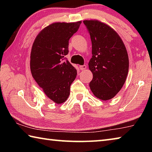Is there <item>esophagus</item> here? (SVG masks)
<instances>
[{
	"instance_id": "esophagus-1",
	"label": "esophagus",
	"mask_w": 152,
	"mask_h": 152,
	"mask_svg": "<svg viewBox=\"0 0 152 152\" xmlns=\"http://www.w3.org/2000/svg\"><path fill=\"white\" fill-rule=\"evenodd\" d=\"M87 68V66L86 65H83V66H80V69L81 70H85Z\"/></svg>"
}]
</instances>
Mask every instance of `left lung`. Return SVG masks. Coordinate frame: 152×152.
I'll list each match as a JSON object with an SVG mask.
<instances>
[{
    "mask_svg": "<svg viewBox=\"0 0 152 152\" xmlns=\"http://www.w3.org/2000/svg\"><path fill=\"white\" fill-rule=\"evenodd\" d=\"M91 35L92 58L88 63L93 78L89 86L102 101L113 99L124 85L129 70V57L124 43L109 25L98 20H84Z\"/></svg>",
    "mask_w": 152,
    "mask_h": 152,
    "instance_id": "8db88e82",
    "label": "left lung"
}]
</instances>
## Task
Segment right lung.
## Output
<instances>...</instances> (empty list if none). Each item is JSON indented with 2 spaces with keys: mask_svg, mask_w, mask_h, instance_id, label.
<instances>
[{
  "mask_svg": "<svg viewBox=\"0 0 152 152\" xmlns=\"http://www.w3.org/2000/svg\"><path fill=\"white\" fill-rule=\"evenodd\" d=\"M82 21L57 22L41 31L33 43L30 69L33 78L46 96L56 104L65 102L77 75L76 68L64 60L70 38Z\"/></svg>",
  "mask_w": 152,
  "mask_h": 152,
  "instance_id": "right-lung-1",
  "label": "right lung"
}]
</instances>
